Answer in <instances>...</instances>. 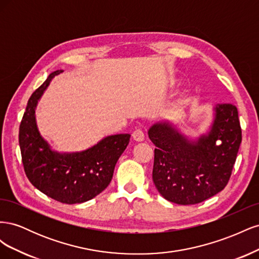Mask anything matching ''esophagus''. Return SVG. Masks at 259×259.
<instances>
[{"instance_id": "esophagus-1", "label": "esophagus", "mask_w": 259, "mask_h": 259, "mask_svg": "<svg viewBox=\"0 0 259 259\" xmlns=\"http://www.w3.org/2000/svg\"><path fill=\"white\" fill-rule=\"evenodd\" d=\"M132 137H133V139L136 140V142H144L145 134L142 130L138 128V130H135L134 132H133Z\"/></svg>"}]
</instances>
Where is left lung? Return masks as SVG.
<instances>
[{
	"label": "left lung",
	"instance_id": "8db88e82",
	"mask_svg": "<svg viewBox=\"0 0 259 259\" xmlns=\"http://www.w3.org/2000/svg\"><path fill=\"white\" fill-rule=\"evenodd\" d=\"M148 135L156 147L155 188L180 205L197 204L224 189L242 140L238 109L231 104L214 106L208 130L198 137L187 136L167 120L152 124Z\"/></svg>",
	"mask_w": 259,
	"mask_h": 259
}]
</instances>
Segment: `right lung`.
Wrapping results in <instances>:
<instances>
[{"instance_id":"obj_1","label":"right lung","mask_w":259,"mask_h":259,"mask_svg":"<svg viewBox=\"0 0 259 259\" xmlns=\"http://www.w3.org/2000/svg\"><path fill=\"white\" fill-rule=\"evenodd\" d=\"M60 73L62 70L51 73L29 98L19 127V146L30 183L54 200L76 204L95 198L109 186L131 135L107 136L82 151L54 150L37 128L35 109L52 80Z\"/></svg>"}]
</instances>
